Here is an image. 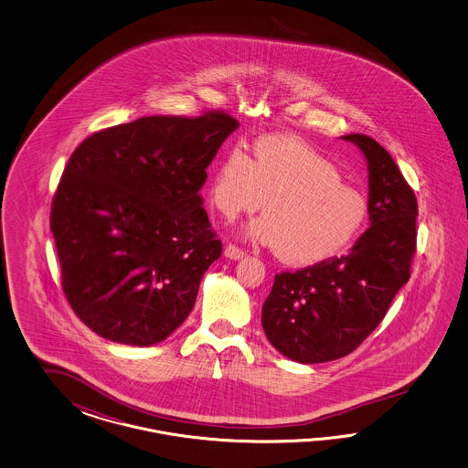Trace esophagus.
<instances>
[{"instance_id": "34e87169", "label": "esophagus", "mask_w": 468, "mask_h": 468, "mask_svg": "<svg viewBox=\"0 0 468 468\" xmlns=\"http://www.w3.org/2000/svg\"><path fill=\"white\" fill-rule=\"evenodd\" d=\"M225 255H227L228 259H241L245 252H243V249L240 247H237V245H233V243H229L227 245V249H225Z\"/></svg>"}]
</instances>
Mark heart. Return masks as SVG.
Wrapping results in <instances>:
<instances>
[{"label":"heart","instance_id":"heart-1","mask_svg":"<svg viewBox=\"0 0 468 468\" xmlns=\"http://www.w3.org/2000/svg\"><path fill=\"white\" fill-rule=\"evenodd\" d=\"M209 197L227 218L259 209L264 214L245 231L290 264H314L341 252L367 218V200L343 182L341 173L309 144L266 135L252 157L241 144L219 159Z\"/></svg>","mask_w":468,"mask_h":468}]
</instances>
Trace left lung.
Here are the masks:
<instances>
[{
	"mask_svg": "<svg viewBox=\"0 0 468 468\" xmlns=\"http://www.w3.org/2000/svg\"><path fill=\"white\" fill-rule=\"evenodd\" d=\"M343 139L367 159L370 228L348 254L276 274L262 305L271 345L300 364L352 354L410 280L417 247V198L393 157L364 133Z\"/></svg>",
	"mask_w": 468,
	"mask_h": 468,
	"instance_id": "8db88e82",
	"label": "left lung"
}]
</instances>
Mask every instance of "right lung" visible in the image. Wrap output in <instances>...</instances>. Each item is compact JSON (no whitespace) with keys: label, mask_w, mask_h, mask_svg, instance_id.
<instances>
[{"label":"right lung","mask_w":468,"mask_h":468,"mask_svg":"<svg viewBox=\"0 0 468 468\" xmlns=\"http://www.w3.org/2000/svg\"><path fill=\"white\" fill-rule=\"evenodd\" d=\"M237 127L221 110L144 116L73 151L51 204V231L65 297L85 326L149 346L184 323L223 250L198 190Z\"/></svg>","instance_id":"1"}]
</instances>
